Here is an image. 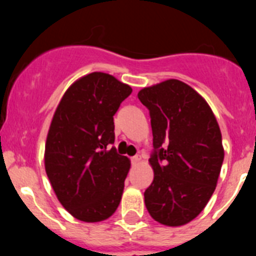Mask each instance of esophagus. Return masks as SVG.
Instances as JSON below:
<instances>
[{
  "mask_svg": "<svg viewBox=\"0 0 256 256\" xmlns=\"http://www.w3.org/2000/svg\"><path fill=\"white\" fill-rule=\"evenodd\" d=\"M141 160H142V158L140 155L133 156V158H132V164H138V162H141Z\"/></svg>",
  "mask_w": 256,
  "mask_h": 256,
  "instance_id": "34e87169",
  "label": "esophagus"
}]
</instances>
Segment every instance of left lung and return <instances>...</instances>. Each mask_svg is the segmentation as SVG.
Instances as JSON below:
<instances>
[{
    "label": "left lung",
    "instance_id": "left-lung-1",
    "mask_svg": "<svg viewBox=\"0 0 256 256\" xmlns=\"http://www.w3.org/2000/svg\"><path fill=\"white\" fill-rule=\"evenodd\" d=\"M137 96L150 112L155 148L144 204L160 224L184 226L204 210L218 183L220 128L206 100L182 80L144 87Z\"/></svg>",
    "mask_w": 256,
    "mask_h": 256
}]
</instances>
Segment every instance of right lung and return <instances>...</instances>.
Here are the masks:
<instances>
[{
	"label": "right lung",
	"instance_id": "right-lung-1",
	"mask_svg": "<svg viewBox=\"0 0 256 256\" xmlns=\"http://www.w3.org/2000/svg\"><path fill=\"white\" fill-rule=\"evenodd\" d=\"M130 86L94 72L65 91L44 144V169L60 204L76 219L106 220L119 206L130 160L118 155L114 115Z\"/></svg>",
	"mask_w": 256,
	"mask_h": 256
}]
</instances>
